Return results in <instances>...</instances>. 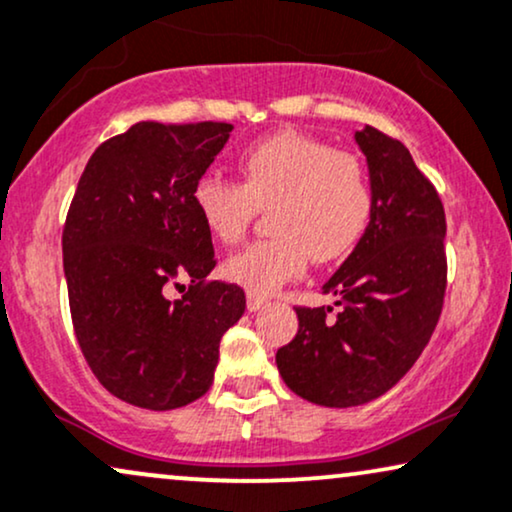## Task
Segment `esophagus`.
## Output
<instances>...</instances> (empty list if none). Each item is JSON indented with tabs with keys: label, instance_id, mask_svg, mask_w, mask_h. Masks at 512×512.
I'll return each instance as SVG.
<instances>
[{
	"label": "esophagus",
	"instance_id": "obj_1",
	"mask_svg": "<svg viewBox=\"0 0 512 512\" xmlns=\"http://www.w3.org/2000/svg\"><path fill=\"white\" fill-rule=\"evenodd\" d=\"M264 304H267V297L248 290V312H257V309L264 307Z\"/></svg>",
	"mask_w": 512,
	"mask_h": 512
}]
</instances>
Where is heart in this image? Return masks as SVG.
<instances>
[{"mask_svg":"<svg viewBox=\"0 0 512 512\" xmlns=\"http://www.w3.org/2000/svg\"><path fill=\"white\" fill-rule=\"evenodd\" d=\"M241 184L203 174L191 200L219 243L241 241L257 210H269L274 236L250 243L224 262V276L252 293H274L316 264L347 257L366 236L375 193L359 158L319 139L281 132L241 155Z\"/></svg>","mask_w":512,"mask_h":512,"instance_id":"1","label":"heart"}]
</instances>
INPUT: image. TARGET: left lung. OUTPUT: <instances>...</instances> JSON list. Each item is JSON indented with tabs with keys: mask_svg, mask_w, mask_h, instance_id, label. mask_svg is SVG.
<instances>
[{
	"mask_svg": "<svg viewBox=\"0 0 512 512\" xmlns=\"http://www.w3.org/2000/svg\"><path fill=\"white\" fill-rule=\"evenodd\" d=\"M375 212L366 236L328 278L333 307H295L297 335L276 352L297 397L331 409L378 399L416 364L442 314L446 217L409 148L375 127L354 134Z\"/></svg>",
	"mask_w": 512,
	"mask_h": 512,
	"instance_id": "left-lung-1",
	"label": "left lung"
}]
</instances>
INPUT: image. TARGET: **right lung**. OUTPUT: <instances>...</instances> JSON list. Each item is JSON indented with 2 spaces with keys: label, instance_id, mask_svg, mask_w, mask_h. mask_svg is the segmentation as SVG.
<instances>
[{
  "label": "right lung",
  "instance_id": "obj_1",
  "mask_svg": "<svg viewBox=\"0 0 512 512\" xmlns=\"http://www.w3.org/2000/svg\"><path fill=\"white\" fill-rule=\"evenodd\" d=\"M229 122H137L96 148L63 226L70 316L96 380L139 409L170 411L210 390L219 340L245 312L236 283L205 281L215 248L193 184ZM189 277L179 301L169 286Z\"/></svg>",
  "mask_w": 512,
  "mask_h": 512
}]
</instances>
